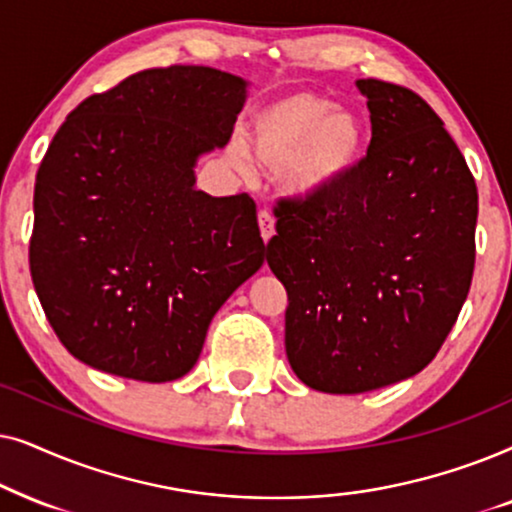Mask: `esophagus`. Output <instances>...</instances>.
Masks as SVG:
<instances>
[{"mask_svg": "<svg viewBox=\"0 0 512 512\" xmlns=\"http://www.w3.org/2000/svg\"><path fill=\"white\" fill-rule=\"evenodd\" d=\"M257 222H260V231H262L264 243H269L271 236L276 234V220H274V215H271L267 208H262L260 215H257Z\"/></svg>", "mask_w": 512, "mask_h": 512, "instance_id": "34e87169", "label": "esophagus"}]
</instances>
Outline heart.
Returning <instances> with one entry per match:
<instances>
[{"label": "heart", "instance_id": "b5f03b06", "mask_svg": "<svg viewBox=\"0 0 512 512\" xmlns=\"http://www.w3.org/2000/svg\"><path fill=\"white\" fill-rule=\"evenodd\" d=\"M367 147L363 119L318 93H288L264 102L248 117L243 140L227 149L231 166L250 163L281 170L292 199H316L358 168Z\"/></svg>", "mask_w": 512, "mask_h": 512}]
</instances>
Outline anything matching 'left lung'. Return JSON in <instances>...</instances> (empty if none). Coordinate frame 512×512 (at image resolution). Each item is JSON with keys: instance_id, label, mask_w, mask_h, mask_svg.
<instances>
[{"instance_id": "8db88e82", "label": "left lung", "mask_w": 512, "mask_h": 512, "mask_svg": "<svg viewBox=\"0 0 512 512\" xmlns=\"http://www.w3.org/2000/svg\"><path fill=\"white\" fill-rule=\"evenodd\" d=\"M372 140L316 199H281L267 262L288 290L285 353L309 388L365 393L424 370L475 267L478 187L431 105L358 79Z\"/></svg>"}]
</instances>
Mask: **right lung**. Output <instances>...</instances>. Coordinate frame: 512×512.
<instances>
[{
  "mask_svg": "<svg viewBox=\"0 0 512 512\" xmlns=\"http://www.w3.org/2000/svg\"><path fill=\"white\" fill-rule=\"evenodd\" d=\"M245 81L201 65L131 74L72 109L34 182L30 274L60 342L95 370L185 377L208 325L262 267L248 194L194 187L224 147Z\"/></svg>",
  "mask_w": 512,
  "mask_h": 512,
  "instance_id": "right-lung-1",
  "label": "right lung"
}]
</instances>
